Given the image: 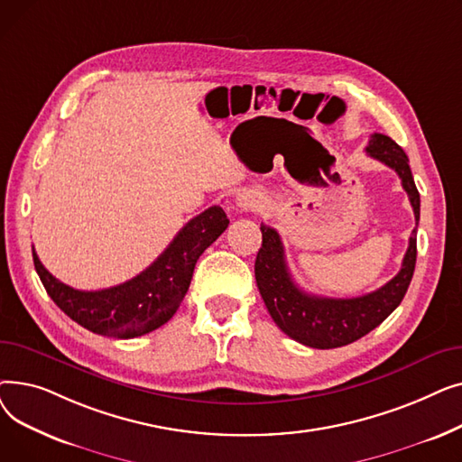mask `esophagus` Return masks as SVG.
<instances>
[{"label": "esophagus", "mask_w": 462, "mask_h": 462, "mask_svg": "<svg viewBox=\"0 0 462 462\" xmlns=\"http://www.w3.org/2000/svg\"><path fill=\"white\" fill-rule=\"evenodd\" d=\"M236 206L239 209H254L258 206V199L253 192H239L236 197Z\"/></svg>", "instance_id": "esophagus-1"}]
</instances>
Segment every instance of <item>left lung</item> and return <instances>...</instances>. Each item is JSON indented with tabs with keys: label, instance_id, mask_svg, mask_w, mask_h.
Wrapping results in <instances>:
<instances>
[{
	"label": "left lung",
	"instance_id": "1",
	"mask_svg": "<svg viewBox=\"0 0 462 462\" xmlns=\"http://www.w3.org/2000/svg\"><path fill=\"white\" fill-rule=\"evenodd\" d=\"M365 152L393 168L401 178L416 225L420 223V192L416 189L408 157L390 136L374 133ZM262 247L254 262L260 296L273 322L294 341L310 348H338L350 345L378 328L401 305L416 270V228L410 236L401 272L382 288L359 298H322L307 294L288 272L284 247L275 228L260 225Z\"/></svg>",
	"mask_w": 462,
	"mask_h": 462
}]
</instances>
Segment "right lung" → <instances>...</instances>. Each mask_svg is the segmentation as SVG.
Wrapping results in <instances>:
<instances>
[{
	"mask_svg": "<svg viewBox=\"0 0 462 462\" xmlns=\"http://www.w3.org/2000/svg\"><path fill=\"white\" fill-rule=\"evenodd\" d=\"M221 206H213L178 232L164 253L134 279L105 290H77L58 281L33 249L37 275L48 296L82 328L105 337L133 338L150 333L174 317L200 254L228 228Z\"/></svg>",
	"mask_w": 462,
	"mask_h": 462,
	"instance_id": "add662e5",
	"label": "right lung"
}]
</instances>
